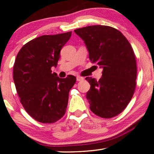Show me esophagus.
Wrapping results in <instances>:
<instances>
[{
	"label": "esophagus",
	"instance_id": "1",
	"mask_svg": "<svg viewBox=\"0 0 154 154\" xmlns=\"http://www.w3.org/2000/svg\"><path fill=\"white\" fill-rule=\"evenodd\" d=\"M83 79H84L83 77H80V76H77V82L82 81V80H83Z\"/></svg>",
	"mask_w": 154,
	"mask_h": 154
}]
</instances>
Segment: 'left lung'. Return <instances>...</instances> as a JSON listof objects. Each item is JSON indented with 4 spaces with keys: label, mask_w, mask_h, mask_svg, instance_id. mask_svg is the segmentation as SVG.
<instances>
[{
    "label": "left lung",
    "mask_w": 154,
    "mask_h": 154,
    "mask_svg": "<svg viewBox=\"0 0 154 154\" xmlns=\"http://www.w3.org/2000/svg\"><path fill=\"white\" fill-rule=\"evenodd\" d=\"M75 33L84 41L91 61L103 68L98 81L86 77L91 85L86 94L91 110L102 118L117 116L128 105L136 86L137 64L131 44L108 26H89Z\"/></svg>",
    "instance_id": "1"
}]
</instances>
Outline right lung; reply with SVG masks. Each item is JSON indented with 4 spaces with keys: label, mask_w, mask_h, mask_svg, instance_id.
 Instances as JSON below:
<instances>
[{
    "label": "right lung",
    "mask_w": 154,
    "mask_h": 154,
    "mask_svg": "<svg viewBox=\"0 0 154 154\" xmlns=\"http://www.w3.org/2000/svg\"><path fill=\"white\" fill-rule=\"evenodd\" d=\"M72 32L45 35L29 41L21 47L13 68V78L21 105L34 119L52 123L66 113L69 91L76 77L64 79L52 73L57 66L60 51Z\"/></svg>",
    "instance_id": "1"
}]
</instances>
